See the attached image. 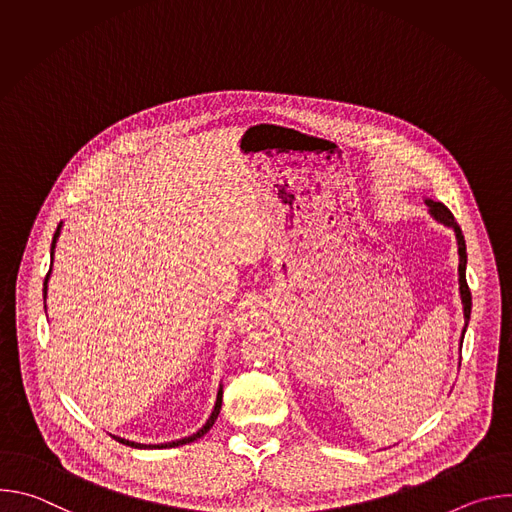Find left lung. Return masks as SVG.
I'll return each mask as SVG.
<instances>
[{
	"mask_svg": "<svg viewBox=\"0 0 512 512\" xmlns=\"http://www.w3.org/2000/svg\"><path fill=\"white\" fill-rule=\"evenodd\" d=\"M425 204L429 206V214L435 218L437 223H442L446 227H452L454 233H456V239H458V255H460V265H458V273H460V296H462V304H464V320H466V326L470 322V310H472V294H470V287H468V281H466V241H464V235H462V229L458 227V223L454 221V214L450 212L448 206H444L442 202H435V200H425ZM466 332V328H464Z\"/></svg>",
	"mask_w": 512,
	"mask_h": 512,
	"instance_id": "8db88e82",
	"label": "left lung"
}]
</instances>
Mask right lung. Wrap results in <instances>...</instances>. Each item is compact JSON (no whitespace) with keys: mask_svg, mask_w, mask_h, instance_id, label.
<instances>
[{"mask_svg":"<svg viewBox=\"0 0 512 512\" xmlns=\"http://www.w3.org/2000/svg\"><path fill=\"white\" fill-rule=\"evenodd\" d=\"M60 227H62V223L56 227V233H54V239H52V249H50V257L54 259V247H56V239H58V235H60ZM50 271H52V265H50V269H48V273H46V279H44V300H46V289H48V277H50ZM221 405H223V387L218 389V395H216V403H214V409H212V413H210V417L206 419V423L196 431V433H192L190 437H182V440H176V442H168V444H158V446H148V444H135V442H129V440H123V437H117V435H113L115 440L119 442V444H125V446H131V448H139V450H164V448H176V446H184V444H190V442H194V440H198V437H202L210 427H212V423L216 421V417H218V413H221Z\"/></svg>","mask_w":512,"mask_h":512,"instance_id":"obj_1","label":"right lung"}]
</instances>
